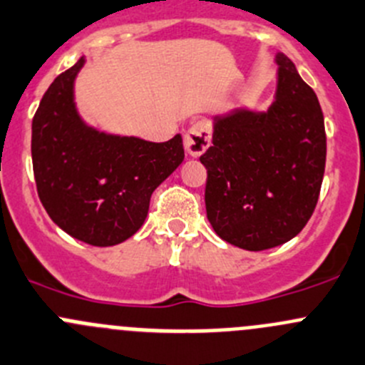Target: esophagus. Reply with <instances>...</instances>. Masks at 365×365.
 <instances>
[{
  "label": "esophagus",
  "mask_w": 365,
  "mask_h": 365,
  "mask_svg": "<svg viewBox=\"0 0 365 365\" xmlns=\"http://www.w3.org/2000/svg\"><path fill=\"white\" fill-rule=\"evenodd\" d=\"M212 140V125L207 119H200L194 123L185 132V150L192 157H200L201 153L208 150Z\"/></svg>",
  "instance_id": "obj_1"
}]
</instances>
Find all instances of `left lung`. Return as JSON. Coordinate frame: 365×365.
Masks as SVG:
<instances>
[{"instance_id":"obj_1","label":"left lung","mask_w":365,"mask_h":365,"mask_svg":"<svg viewBox=\"0 0 365 365\" xmlns=\"http://www.w3.org/2000/svg\"><path fill=\"white\" fill-rule=\"evenodd\" d=\"M267 112L237 110L214 123L205 207L226 242L262 251L298 235L319 200L327 162L324 118L316 93L284 53Z\"/></svg>"}]
</instances>
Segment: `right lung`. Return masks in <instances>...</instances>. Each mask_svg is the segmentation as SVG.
Masks as SVG:
<instances>
[{
    "instance_id": "1",
    "label": "right lung",
    "mask_w": 365,
    "mask_h": 365,
    "mask_svg": "<svg viewBox=\"0 0 365 365\" xmlns=\"http://www.w3.org/2000/svg\"><path fill=\"white\" fill-rule=\"evenodd\" d=\"M85 60L53 80L31 123L37 194L55 225L91 246H114L143 226L153 190L182 164V137L148 143L88 128L73 83Z\"/></svg>"
}]
</instances>
